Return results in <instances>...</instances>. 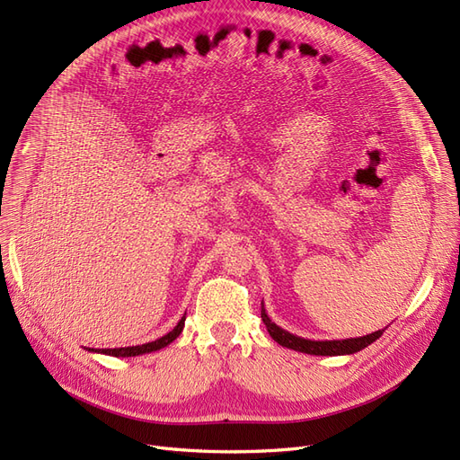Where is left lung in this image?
<instances>
[{"label": "left lung", "mask_w": 460, "mask_h": 460, "mask_svg": "<svg viewBox=\"0 0 460 460\" xmlns=\"http://www.w3.org/2000/svg\"><path fill=\"white\" fill-rule=\"evenodd\" d=\"M261 318L264 326H267L269 333L276 343H280L282 347H288V349H294L299 353H307V355H323V357H336V355H353L360 349H365L372 341L378 340L384 330H376L368 336H360V338H351V340H324V341H316V340H305L299 336H294L288 330L280 328L274 324L270 316L264 311V303H261Z\"/></svg>", "instance_id": "1"}]
</instances>
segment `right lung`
<instances>
[{
    "instance_id": "add662e5",
    "label": "right lung",
    "mask_w": 460,
    "mask_h": 460,
    "mask_svg": "<svg viewBox=\"0 0 460 460\" xmlns=\"http://www.w3.org/2000/svg\"><path fill=\"white\" fill-rule=\"evenodd\" d=\"M184 323H186V314L169 333H164L163 338H159L155 341L142 343V345H132V347H115V349H93V347L90 349V347H88V351L90 353H103V355H111V357H136V355H146V353L159 351V349H163V347L171 345L180 336V333H182Z\"/></svg>"
}]
</instances>
